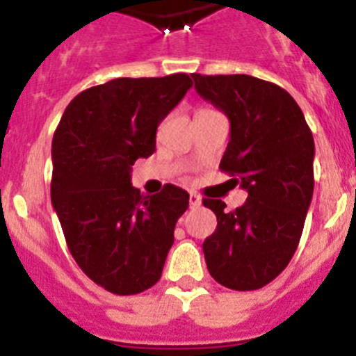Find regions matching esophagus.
<instances>
[{
	"mask_svg": "<svg viewBox=\"0 0 356 356\" xmlns=\"http://www.w3.org/2000/svg\"><path fill=\"white\" fill-rule=\"evenodd\" d=\"M197 206H201V197L195 192H190V208H197Z\"/></svg>",
	"mask_w": 356,
	"mask_h": 356,
	"instance_id": "esophagus-1",
	"label": "esophagus"
}]
</instances>
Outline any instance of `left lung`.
<instances>
[{"instance_id":"8db88e82","label":"left lung","mask_w":356,"mask_h":356,"mask_svg":"<svg viewBox=\"0 0 356 356\" xmlns=\"http://www.w3.org/2000/svg\"><path fill=\"white\" fill-rule=\"evenodd\" d=\"M197 94L229 119V143L219 168L248 192L226 211L204 199L217 228L202 244L219 284L252 291L279 277L302 235L313 197L315 143L304 113L284 88L259 77L192 74Z\"/></svg>"}]
</instances>
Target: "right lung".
Segmentation results:
<instances>
[{"mask_svg":"<svg viewBox=\"0 0 356 356\" xmlns=\"http://www.w3.org/2000/svg\"><path fill=\"white\" fill-rule=\"evenodd\" d=\"M192 85L188 74H172L92 86L54 134V210L77 266L110 293H141L161 279L190 195L173 184L143 195L132 166L154 154L159 122Z\"/></svg>","mask_w":356,"mask_h":356,"instance_id":"obj_1","label":"right lung"}]
</instances>
